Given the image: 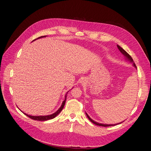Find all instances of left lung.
<instances>
[{
	"instance_id": "left-lung-1",
	"label": "left lung",
	"mask_w": 151,
	"mask_h": 151,
	"mask_svg": "<svg viewBox=\"0 0 151 151\" xmlns=\"http://www.w3.org/2000/svg\"><path fill=\"white\" fill-rule=\"evenodd\" d=\"M117 47H118V49L119 50V51L121 52V54H122L124 56L126 60V61H130V63H132L133 64V66L135 67V68L137 69V66H136V65H135V63L134 62V60H133L132 58L131 57V56L128 54V53H127L126 51H125V50H124L121 47H120L119 45H117ZM85 113H86V116L88 117V119H89L90 120V121H91V122H92L93 124H96V125H97V126H103V127L114 126H116V125H118V124H121L122 122H123V121H122V122H119V123H117V124H107L99 123V122H97L94 121V120H93V119H92L89 116V115H88L86 112H85Z\"/></svg>"
}]
</instances>
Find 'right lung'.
I'll return each instance as SVG.
<instances>
[{
	"mask_svg": "<svg viewBox=\"0 0 151 151\" xmlns=\"http://www.w3.org/2000/svg\"><path fill=\"white\" fill-rule=\"evenodd\" d=\"M46 36H42V37H40L37 39L34 40L33 41L37 40L38 39H40V38H44V37H46ZM68 92L66 93V95H65V100L63 101V102H62L61 104V107L58 109V110L55 111V113H54L53 114H49V115H46V116H31V115H29V114H26L25 113H24L26 116H27L28 117H29L30 118L32 119H34V120H36V121H47V120H49V119H52L53 118H54L55 117H56L57 115L61 111V110H63L64 106H65V102H66V95H67V93Z\"/></svg>",
	"mask_w": 151,
	"mask_h": 151,
	"instance_id": "obj_1",
	"label": "right lung"
}]
</instances>
